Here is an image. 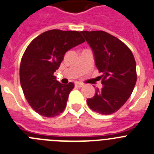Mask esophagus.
Returning a JSON list of instances; mask_svg holds the SVG:
<instances>
[{
	"instance_id": "esophagus-1",
	"label": "esophagus",
	"mask_w": 154,
	"mask_h": 154,
	"mask_svg": "<svg viewBox=\"0 0 154 154\" xmlns=\"http://www.w3.org/2000/svg\"><path fill=\"white\" fill-rule=\"evenodd\" d=\"M75 86H77V87L80 88V87H82V86H83V83H79V82H77V83H75Z\"/></svg>"
}]
</instances>
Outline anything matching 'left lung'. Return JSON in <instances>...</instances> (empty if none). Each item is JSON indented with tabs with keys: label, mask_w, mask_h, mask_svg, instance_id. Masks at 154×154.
Wrapping results in <instances>:
<instances>
[{
	"label": "left lung",
	"mask_w": 154,
	"mask_h": 154,
	"mask_svg": "<svg viewBox=\"0 0 154 154\" xmlns=\"http://www.w3.org/2000/svg\"><path fill=\"white\" fill-rule=\"evenodd\" d=\"M93 52L103 87L86 100L90 109L102 115L119 110L129 99L137 80L132 51L121 41L103 31H80Z\"/></svg>",
	"instance_id": "obj_1"
}]
</instances>
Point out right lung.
Masks as SVG:
<instances>
[{"label":"right lung","mask_w":154,"mask_h":154,"mask_svg":"<svg viewBox=\"0 0 154 154\" xmlns=\"http://www.w3.org/2000/svg\"><path fill=\"white\" fill-rule=\"evenodd\" d=\"M83 42L79 31L53 29L37 36L25 50L19 69L20 83L28 104L41 116L56 117L66 107L74 85L59 83L53 74L65 53Z\"/></svg>","instance_id":"1"}]
</instances>
